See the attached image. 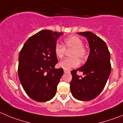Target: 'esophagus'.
<instances>
[{
    "label": "esophagus",
    "instance_id": "34e87169",
    "mask_svg": "<svg viewBox=\"0 0 123 123\" xmlns=\"http://www.w3.org/2000/svg\"><path fill=\"white\" fill-rule=\"evenodd\" d=\"M64 72L65 73H69L70 71L69 70H64Z\"/></svg>",
    "mask_w": 123,
    "mask_h": 123
}]
</instances>
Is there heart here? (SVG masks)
Returning a JSON list of instances; mask_svg holds the SVG:
<instances>
[{"label":"heart","mask_w":123,"mask_h":123,"mask_svg":"<svg viewBox=\"0 0 123 123\" xmlns=\"http://www.w3.org/2000/svg\"><path fill=\"white\" fill-rule=\"evenodd\" d=\"M72 49L70 56L72 58L65 59L60 62L59 67L64 70H69L78 67L80 65V60L84 59L87 56V50L83 47V41L76 36H70L64 39L63 45L56 44L55 47V53L59 59L64 57L65 50Z\"/></svg>","instance_id":"1"}]
</instances>
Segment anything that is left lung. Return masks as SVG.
<instances>
[{"label":"left lung","mask_w":123,"mask_h":123,"mask_svg":"<svg viewBox=\"0 0 123 123\" xmlns=\"http://www.w3.org/2000/svg\"><path fill=\"white\" fill-rule=\"evenodd\" d=\"M87 38L90 54L87 62L80 68L71 72L70 90L74 98L90 101L100 94L105 86L111 72V54L103 40L90 31L78 33ZM78 71L84 76L78 75Z\"/></svg>","instance_id":"8db88e82"}]
</instances>
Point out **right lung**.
Returning <instances> with one entry per match:
<instances>
[{
	"label": "right lung",
	"mask_w": 123,
	"mask_h": 123,
	"mask_svg": "<svg viewBox=\"0 0 123 123\" xmlns=\"http://www.w3.org/2000/svg\"><path fill=\"white\" fill-rule=\"evenodd\" d=\"M63 33L42 30L31 36L20 50L18 75L26 93L33 100L45 102L55 96L57 86L64 73L55 68L57 39Z\"/></svg>",
	"instance_id": "add662e5"
}]
</instances>
